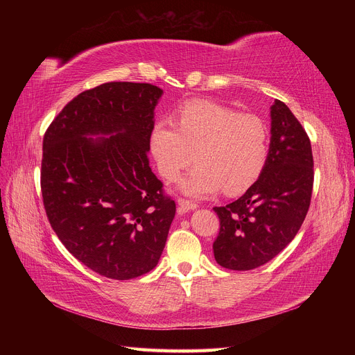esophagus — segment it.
Returning <instances> with one entry per match:
<instances>
[{"instance_id":"obj_1","label":"esophagus","mask_w":355,"mask_h":355,"mask_svg":"<svg viewBox=\"0 0 355 355\" xmlns=\"http://www.w3.org/2000/svg\"><path fill=\"white\" fill-rule=\"evenodd\" d=\"M178 206H180V211L185 213L189 210H194L198 207V204H196L194 201H190L187 198H178Z\"/></svg>"}]
</instances>
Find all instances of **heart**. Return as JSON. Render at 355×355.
I'll return each instance as SVG.
<instances>
[{
	"mask_svg": "<svg viewBox=\"0 0 355 355\" xmlns=\"http://www.w3.org/2000/svg\"><path fill=\"white\" fill-rule=\"evenodd\" d=\"M149 149L158 173L168 182L177 181L185 168L198 162L181 182L184 193L209 197L223 189L232 196L246 191L263 173L269 132L256 115L197 101L180 107L175 122H155Z\"/></svg>",
	"mask_w": 355,
	"mask_h": 355,
	"instance_id": "heart-1",
	"label": "heart"
}]
</instances>
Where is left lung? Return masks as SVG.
<instances>
[{
    "mask_svg": "<svg viewBox=\"0 0 355 355\" xmlns=\"http://www.w3.org/2000/svg\"><path fill=\"white\" fill-rule=\"evenodd\" d=\"M272 138L263 173L248 191L225 207L213 243L216 262L232 270H252L281 253L309 210L313 157L306 130L291 109L275 99Z\"/></svg>",
    "mask_w": 355,
    "mask_h": 355,
    "instance_id": "left-lung-1",
    "label": "left lung"
}]
</instances>
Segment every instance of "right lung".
Here are the masks:
<instances>
[{"label": "right lung", "mask_w": 355, "mask_h": 355, "mask_svg": "<svg viewBox=\"0 0 355 355\" xmlns=\"http://www.w3.org/2000/svg\"><path fill=\"white\" fill-rule=\"evenodd\" d=\"M149 83L109 82L73 98L43 138L40 185L50 226L79 262L126 281L153 270L175 202L149 166ZM110 135L93 141L86 135Z\"/></svg>", "instance_id": "add662e5"}]
</instances>
